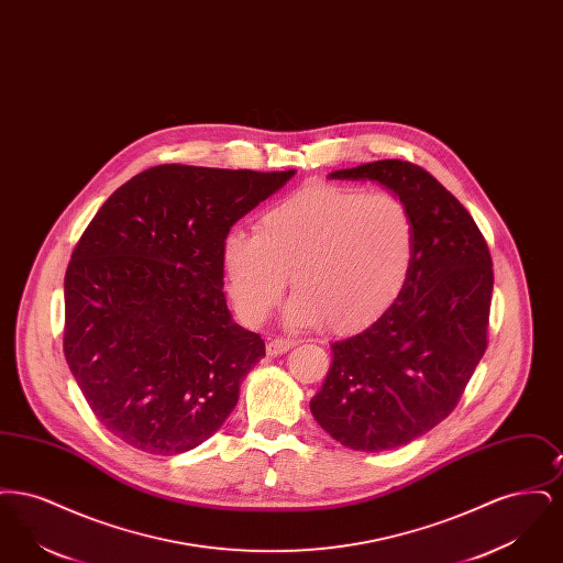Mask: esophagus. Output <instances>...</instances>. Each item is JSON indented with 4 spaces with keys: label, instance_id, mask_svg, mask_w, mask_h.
I'll use <instances>...</instances> for the list:
<instances>
[{
    "label": "esophagus",
    "instance_id": "34e87169",
    "mask_svg": "<svg viewBox=\"0 0 563 563\" xmlns=\"http://www.w3.org/2000/svg\"><path fill=\"white\" fill-rule=\"evenodd\" d=\"M295 342L294 340H287V338H276V340H272L268 342L269 356H278V354H285V352H289V350L294 349Z\"/></svg>",
    "mask_w": 563,
    "mask_h": 563
}]
</instances>
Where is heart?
I'll return each instance as SVG.
<instances>
[{"label":"heart","mask_w":563,"mask_h":563,"mask_svg":"<svg viewBox=\"0 0 563 563\" xmlns=\"http://www.w3.org/2000/svg\"><path fill=\"white\" fill-rule=\"evenodd\" d=\"M416 246V219L397 194L314 181L260 214L255 234H230L223 268L249 322L268 317L289 276L291 321L354 333L399 299Z\"/></svg>","instance_id":"b5f03b06"}]
</instances>
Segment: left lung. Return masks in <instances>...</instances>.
<instances>
[{
    "instance_id": "obj_1",
    "label": "left lung",
    "mask_w": 563,
    "mask_h": 563,
    "mask_svg": "<svg viewBox=\"0 0 563 563\" xmlns=\"http://www.w3.org/2000/svg\"><path fill=\"white\" fill-rule=\"evenodd\" d=\"M331 179L377 181L407 202L418 246L399 299L363 333L335 342L310 401L314 420L356 452L422 437L460 401L487 349L494 269L475 219L422 166L377 161Z\"/></svg>"
}]
</instances>
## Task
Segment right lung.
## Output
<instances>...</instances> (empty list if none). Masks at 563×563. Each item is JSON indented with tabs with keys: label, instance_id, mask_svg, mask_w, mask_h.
I'll list each match as a JSON object with an SVG mask.
<instances>
[{
	"label": "right lung",
	"instance_id": "right-lung-1",
	"mask_svg": "<svg viewBox=\"0 0 563 563\" xmlns=\"http://www.w3.org/2000/svg\"><path fill=\"white\" fill-rule=\"evenodd\" d=\"M294 175L152 166L84 230L65 274L63 350L97 420L134 450L207 441L266 356L228 310L223 242Z\"/></svg>",
	"mask_w": 563,
	"mask_h": 563
}]
</instances>
